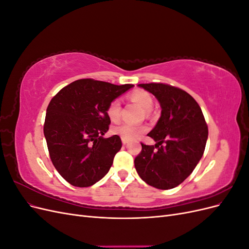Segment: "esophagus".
Masks as SVG:
<instances>
[{
  "label": "esophagus",
  "mask_w": 249,
  "mask_h": 249,
  "mask_svg": "<svg viewBox=\"0 0 249 249\" xmlns=\"http://www.w3.org/2000/svg\"><path fill=\"white\" fill-rule=\"evenodd\" d=\"M122 142L124 143V144H126V143L129 142V140H127V139H124V138H122Z\"/></svg>",
  "instance_id": "1"
}]
</instances>
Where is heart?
<instances>
[{
  "label": "heart",
  "instance_id": "b5f03b06",
  "mask_svg": "<svg viewBox=\"0 0 249 249\" xmlns=\"http://www.w3.org/2000/svg\"><path fill=\"white\" fill-rule=\"evenodd\" d=\"M130 100L134 103L138 104L139 106L145 112H149L153 109L154 100L152 95L144 90H135L130 94ZM122 114V104L119 100H113L107 108V115L112 123H117L120 119ZM146 131V126L144 125H133L124 124L112 129V132L119 135L122 138L127 140H135L139 138L141 135Z\"/></svg>",
  "mask_w": 249,
  "mask_h": 249
}]
</instances>
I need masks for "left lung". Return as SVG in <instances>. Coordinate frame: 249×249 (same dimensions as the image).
<instances>
[{"label": "left lung", "instance_id": "1", "mask_svg": "<svg viewBox=\"0 0 249 249\" xmlns=\"http://www.w3.org/2000/svg\"><path fill=\"white\" fill-rule=\"evenodd\" d=\"M138 86L157 97L162 111L156 126L147 134L157 143H141L135 168L149 186L172 189L191 175L201 159L208 125L199 105L185 90L164 83Z\"/></svg>", "mask_w": 249, "mask_h": 249}]
</instances>
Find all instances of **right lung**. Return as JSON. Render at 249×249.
Returning a JSON list of instances; mask_svg holds the SVG:
<instances>
[{"instance_id":"1","label":"right lung","mask_w":249,"mask_h":249,"mask_svg":"<svg viewBox=\"0 0 249 249\" xmlns=\"http://www.w3.org/2000/svg\"><path fill=\"white\" fill-rule=\"evenodd\" d=\"M93 79L77 80L51 100L43 133L53 165L66 182L89 187L107 175L122 148L117 135L104 138L109 104L132 88Z\"/></svg>"}]
</instances>
